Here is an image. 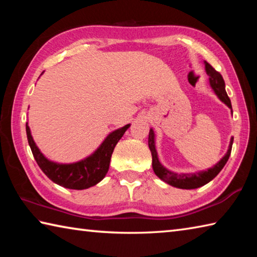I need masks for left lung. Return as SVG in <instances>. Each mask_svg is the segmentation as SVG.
I'll return each mask as SVG.
<instances>
[{
  "label": "left lung",
  "instance_id": "left-lung-1",
  "mask_svg": "<svg viewBox=\"0 0 257 257\" xmlns=\"http://www.w3.org/2000/svg\"><path fill=\"white\" fill-rule=\"evenodd\" d=\"M204 64H205V71L208 76V81H210V86L213 89V92L215 93V95L219 97L221 102H223L225 105L231 110V113H232L231 102H230L228 94L225 92V84L222 76H221L220 73L211 66V64H208L206 61H204ZM232 143H233V137H231V139H230V144L225 155L215 165H213L212 168L207 169V170H203L195 173H177V172L168 170L167 168L161 164V162L159 161L158 152H156V149H155L154 130L150 129L149 147L152 153V167H153L155 175L158 176L161 180H163L169 185L177 187V188H181V189L198 188V187L206 185L207 182H210L212 179H214V178L219 175V172L222 170L225 163H227V161L229 160L230 153H231Z\"/></svg>",
  "mask_w": 257,
  "mask_h": 257
}]
</instances>
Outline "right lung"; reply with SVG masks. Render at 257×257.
<instances>
[{"mask_svg": "<svg viewBox=\"0 0 257 257\" xmlns=\"http://www.w3.org/2000/svg\"><path fill=\"white\" fill-rule=\"evenodd\" d=\"M129 127L128 123L110 133L93 154L73 163H58L45 158L34 142L28 122H26V133L30 150L42 171L56 185L69 189L81 190L97 185L103 180L110 167L113 150Z\"/></svg>", "mask_w": 257, "mask_h": 257, "instance_id": "add662e5", "label": "right lung"}]
</instances>
